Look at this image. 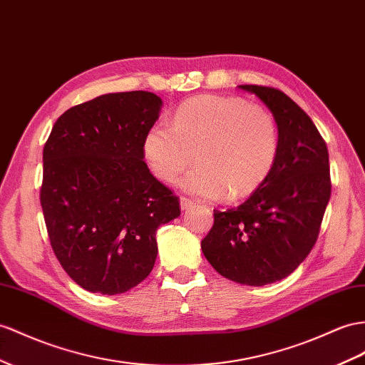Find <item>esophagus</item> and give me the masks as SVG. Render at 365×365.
Segmentation results:
<instances>
[{
  "label": "esophagus",
  "mask_w": 365,
  "mask_h": 365,
  "mask_svg": "<svg viewBox=\"0 0 365 365\" xmlns=\"http://www.w3.org/2000/svg\"><path fill=\"white\" fill-rule=\"evenodd\" d=\"M192 205H194V200H191L188 197H180V208L182 210H188L192 207Z\"/></svg>",
  "instance_id": "esophagus-1"
}]
</instances>
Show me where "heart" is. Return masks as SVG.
Listing matches in <instances>:
<instances>
[{"mask_svg":"<svg viewBox=\"0 0 365 365\" xmlns=\"http://www.w3.org/2000/svg\"><path fill=\"white\" fill-rule=\"evenodd\" d=\"M280 137L274 117L240 97L200 96L175 109L173 126L157 121L143 140L158 179L173 183L195 154L183 188L202 199L247 197L272 174Z\"/></svg>","mask_w":365,"mask_h":365,"instance_id":"heart-1","label":"heart"}]
</instances>
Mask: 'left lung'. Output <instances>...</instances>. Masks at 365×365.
I'll return each instance as SVG.
<instances>
[{"label": "left lung", "instance_id": "1", "mask_svg": "<svg viewBox=\"0 0 365 365\" xmlns=\"http://www.w3.org/2000/svg\"><path fill=\"white\" fill-rule=\"evenodd\" d=\"M239 88L272 110L279 155L268 179L244 203L214 210L202 251L223 277L260 287L292 274L314 247L331 194L329 151L312 118L282 91Z\"/></svg>", "mask_w": 365, "mask_h": 365}]
</instances>
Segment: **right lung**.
Masks as SVG:
<instances>
[{"mask_svg":"<svg viewBox=\"0 0 365 365\" xmlns=\"http://www.w3.org/2000/svg\"><path fill=\"white\" fill-rule=\"evenodd\" d=\"M160 108L153 92L106 93L64 112L44 145L40 202L51 245L91 293H125L146 279L157 228L180 216L179 197L143 162Z\"/></svg>","mask_w":365,"mask_h":365,"instance_id":"obj_1","label":"right lung"}]
</instances>
